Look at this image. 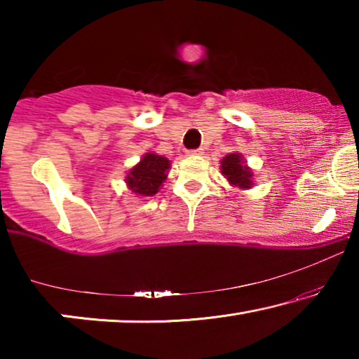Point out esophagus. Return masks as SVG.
Returning a JSON list of instances; mask_svg holds the SVG:
<instances>
[{
  "mask_svg": "<svg viewBox=\"0 0 359 359\" xmlns=\"http://www.w3.org/2000/svg\"><path fill=\"white\" fill-rule=\"evenodd\" d=\"M203 154V149H191L188 150V155H201Z\"/></svg>",
  "mask_w": 359,
  "mask_h": 359,
  "instance_id": "esophagus-1",
  "label": "esophagus"
}]
</instances>
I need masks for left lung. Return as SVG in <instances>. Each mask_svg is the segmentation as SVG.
I'll return each mask as SVG.
<instances>
[{"instance_id": "obj_1", "label": "left lung", "mask_w": 359, "mask_h": 359, "mask_svg": "<svg viewBox=\"0 0 359 359\" xmlns=\"http://www.w3.org/2000/svg\"><path fill=\"white\" fill-rule=\"evenodd\" d=\"M222 172L228 179L231 185H238L241 188H250L252 171L248 169L239 154H229L222 160Z\"/></svg>"}]
</instances>
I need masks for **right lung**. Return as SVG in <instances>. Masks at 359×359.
Here are the masks:
<instances>
[{
  "instance_id": "obj_1",
  "label": "right lung",
  "mask_w": 359,
  "mask_h": 359,
  "mask_svg": "<svg viewBox=\"0 0 359 359\" xmlns=\"http://www.w3.org/2000/svg\"><path fill=\"white\" fill-rule=\"evenodd\" d=\"M169 169V160L165 156L147 154L139 165L131 169L126 184L139 196H154L160 190V187L166 179V171Z\"/></svg>"
}]
</instances>
